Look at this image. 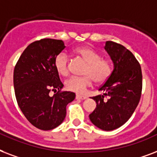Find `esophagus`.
I'll use <instances>...</instances> for the list:
<instances>
[{
  "label": "esophagus",
  "mask_w": 157,
  "mask_h": 157,
  "mask_svg": "<svg viewBox=\"0 0 157 157\" xmlns=\"http://www.w3.org/2000/svg\"><path fill=\"white\" fill-rule=\"evenodd\" d=\"M86 97L85 96H82V95H79V94H76V99L78 100H84L86 99Z\"/></svg>",
  "instance_id": "34e87169"
}]
</instances>
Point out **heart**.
I'll use <instances>...</instances> for the list:
<instances>
[{
  "label": "heart",
  "instance_id": "b5f03b06",
  "mask_svg": "<svg viewBox=\"0 0 157 157\" xmlns=\"http://www.w3.org/2000/svg\"><path fill=\"white\" fill-rule=\"evenodd\" d=\"M75 54L82 57L87 62L83 70L84 76L71 77L65 82L68 90L82 93L90 87L94 80L97 83H102L110 77L111 66L107 59L101 58L100 54L89 47H80L75 50ZM54 65L60 75L65 76L69 73V56L65 52H59L55 57Z\"/></svg>",
  "mask_w": 157,
  "mask_h": 157
}]
</instances>
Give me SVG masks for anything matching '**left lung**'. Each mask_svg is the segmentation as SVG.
<instances>
[{
    "label": "left lung",
    "instance_id": "8db88e82",
    "mask_svg": "<svg viewBox=\"0 0 157 157\" xmlns=\"http://www.w3.org/2000/svg\"><path fill=\"white\" fill-rule=\"evenodd\" d=\"M104 48L112 60L114 69L99 88L104 94L92 98L97 106L89 115V119L98 128L111 131L127 122L138 106L143 76L137 59L124 46L108 41ZM105 96L108 98L107 100Z\"/></svg>",
    "mask_w": 157,
    "mask_h": 157
}]
</instances>
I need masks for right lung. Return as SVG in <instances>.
<instances>
[{"label":"right lung","instance_id":"1","mask_svg":"<svg viewBox=\"0 0 157 157\" xmlns=\"http://www.w3.org/2000/svg\"><path fill=\"white\" fill-rule=\"evenodd\" d=\"M62 40L45 38L29 45L14 70V93L26 119L36 128L51 130L65 120L66 105L75 93L60 92L64 85L54 65L55 57L65 49ZM58 92L50 97V90Z\"/></svg>","mask_w":157,"mask_h":157}]
</instances>
